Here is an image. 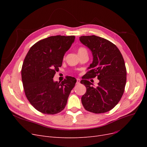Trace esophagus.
<instances>
[{"instance_id": "1", "label": "esophagus", "mask_w": 147, "mask_h": 147, "mask_svg": "<svg viewBox=\"0 0 147 147\" xmlns=\"http://www.w3.org/2000/svg\"><path fill=\"white\" fill-rule=\"evenodd\" d=\"M80 79H77V84H80Z\"/></svg>"}]
</instances>
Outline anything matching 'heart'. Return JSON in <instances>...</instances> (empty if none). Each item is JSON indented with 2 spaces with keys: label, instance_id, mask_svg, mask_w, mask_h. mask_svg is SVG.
<instances>
[{
  "label": "heart",
  "instance_id": "obj_1",
  "mask_svg": "<svg viewBox=\"0 0 147 147\" xmlns=\"http://www.w3.org/2000/svg\"><path fill=\"white\" fill-rule=\"evenodd\" d=\"M85 51H87V50L85 48L81 47V48H79L78 49V53H82V52H85Z\"/></svg>",
  "mask_w": 147,
  "mask_h": 147
}]
</instances>
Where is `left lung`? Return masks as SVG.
<instances>
[{
	"label": "left lung",
	"mask_w": 147,
	"mask_h": 147,
	"mask_svg": "<svg viewBox=\"0 0 147 147\" xmlns=\"http://www.w3.org/2000/svg\"><path fill=\"white\" fill-rule=\"evenodd\" d=\"M80 41L91 50L93 62L80 83L86 88L82 97L86 110L100 114L109 111L116 105L124 93L126 68L124 59L114 43L101 37L83 36ZM97 77L100 82L94 87L88 81Z\"/></svg>",
	"instance_id": "1"
}]
</instances>
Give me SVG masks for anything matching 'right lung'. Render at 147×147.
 <instances>
[{
  "label": "right lung",
  "instance_id": "1",
  "mask_svg": "<svg viewBox=\"0 0 147 147\" xmlns=\"http://www.w3.org/2000/svg\"><path fill=\"white\" fill-rule=\"evenodd\" d=\"M74 39V36L60 35L44 38L30 48L24 60L21 77L25 95L40 113L55 114L67 104L76 79L67 76L58 83L53 82V78Z\"/></svg>",
  "mask_w": 147,
  "mask_h": 147
}]
</instances>
